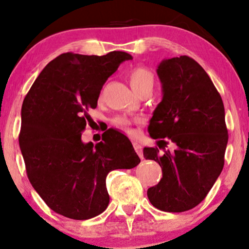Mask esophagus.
Masks as SVG:
<instances>
[{
    "label": "esophagus",
    "mask_w": 249,
    "mask_h": 249,
    "mask_svg": "<svg viewBox=\"0 0 249 249\" xmlns=\"http://www.w3.org/2000/svg\"><path fill=\"white\" fill-rule=\"evenodd\" d=\"M133 147L135 149V152H137L138 155L140 156V159H143V153H142V147H141V144L138 142V141H133Z\"/></svg>",
    "instance_id": "esophagus-1"
}]
</instances>
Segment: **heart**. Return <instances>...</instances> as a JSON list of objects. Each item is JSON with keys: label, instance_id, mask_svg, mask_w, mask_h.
Wrapping results in <instances>:
<instances>
[{"label": "heart", "instance_id": "1", "mask_svg": "<svg viewBox=\"0 0 249 249\" xmlns=\"http://www.w3.org/2000/svg\"><path fill=\"white\" fill-rule=\"evenodd\" d=\"M128 79L133 89L138 94L144 89H153L154 87V74L150 70L144 67H135L128 72ZM114 123L117 126H121L128 132H132L131 125L133 124L132 119L126 116H118L114 119Z\"/></svg>", "mask_w": 249, "mask_h": 249}]
</instances>
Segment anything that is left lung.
I'll return each mask as SVG.
<instances>
[{"label":"left lung","mask_w":249,"mask_h":249,"mask_svg":"<svg viewBox=\"0 0 249 249\" xmlns=\"http://www.w3.org/2000/svg\"><path fill=\"white\" fill-rule=\"evenodd\" d=\"M156 71L163 97L148 132L159 147H144L143 157L159 163L163 176L147 195L162 212L182 213L207 196L224 166V105L207 72L188 56L163 59ZM169 142L174 152L160 153Z\"/></svg>","instance_id":"8db88e82"}]
</instances>
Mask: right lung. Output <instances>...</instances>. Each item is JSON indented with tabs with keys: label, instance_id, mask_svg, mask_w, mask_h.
Listing matches in <instances>:
<instances>
[{
	"label": "right lung",
	"instance_id": "add662e5",
	"mask_svg": "<svg viewBox=\"0 0 249 249\" xmlns=\"http://www.w3.org/2000/svg\"><path fill=\"white\" fill-rule=\"evenodd\" d=\"M125 52L103 56L65 53L41 71L21 107L19 146L26 174L50 209L72 219H89L109 204L107 175L140 163L131 141L109 128L102 141L84 143L81 132L89 122L103 85Z\"/></svg>",
	"mask_w": 249,
	"mask_h": 249
}]
</instances>
